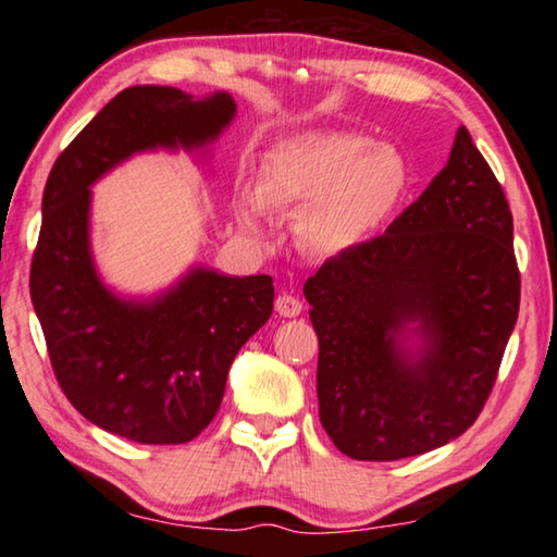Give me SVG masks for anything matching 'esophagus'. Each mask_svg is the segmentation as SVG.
Returning <instances> with one entry per match:
<instances>
[{"label":"esophagus","mask_w":557,"mask_h":557,"mask_svg":"<svg viewBox=\"0 0 557 557\" xmlns=\"http://www.w3.org/2000/svg\"><path fill=\"white\" fill-rule=\"evenodd\" d=\"M275 309L280 317H299L301 301H299V297L292 295V292H282V295L275 299Z\"/></svg>","instance_id":"34e87169"}]
</instances>
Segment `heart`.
<instances>
[{"instance_id":"heart-1","label":"heart","mask_w":557,"mask_h":557,"mask_svg":"<svg viewBox=\"0 0 557 557\" xmlns=\"http://www.w3.org/2000/svg\"><path fill=\"white\" fill-rule=\"evenodd\" d=\"M408 184V164L393 147L351 132H307L277 143L262 159L258 191L243 186L235 213L256 228L262 209H307L305 235L322 250H346L385 221Z\"/></svg>"}]
</instances>
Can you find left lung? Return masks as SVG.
<instances>
[{
    "label": "left lung",
    "instance_id": "left-lung-1",
    "mask_svg": "<svg viewBox=\"0 0 557 557\" xmlns=\"http://www.w3.org/2000/svg\"><path fill=\"white\" fill-rule=\"evenodd\" d=\"M319 420L351 459L425 455L474 425L518 319L502 184L457 129L442 172L383 235L305 282Z\"/></svg>",
    "mask_w": 557,
    "mask_h": 557
}]
</instances>
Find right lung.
<instances>
[{
    "label": "right lung",
    "mask_w": 557,
    "mask_h": 557,
    "mask_svg": "<svg viewBox=\"0 0 557 557\" xmlns=\"http://www.w3.org/2000/svg\"><path fill=\"white\" fill-rule=\"evenodd\" d=\"M233 117L223 90L127 88L63 149L44 188L29 287L53 373L83 418L139 445H184L209 425L275 287L270 275L194 265L154 297L117 295L92 260L90 186L139 152H206Z\"/></svg>",
    "instance_id": "1"
}]
</instances>
